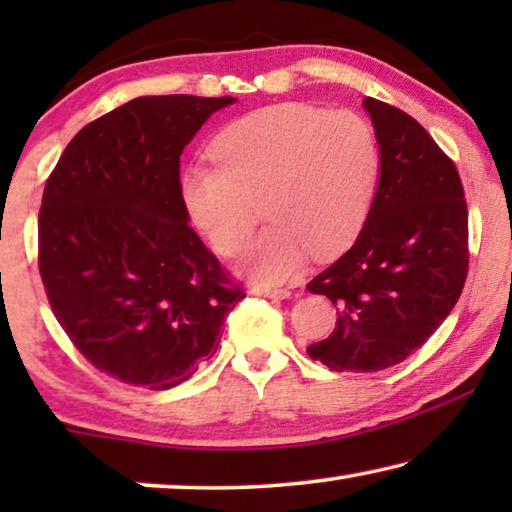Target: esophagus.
<instances>
[{
	"label": "esophagus",
	"mask_w": 512,
	"mask_h": 512,
	"mask_svg": "<svg viewBox=\"0 0 512 512\" xmlns=\"http://www.w3.org/2000/svg\"><path fill=\"white\" fill-rule=\"evenodd\" d=\"M251 293H254V296H261V298H272V300L291 298L289 289H261V286H256V289H251Z\"/></svg>",
	"instance_id": "1"
}]
</instances>
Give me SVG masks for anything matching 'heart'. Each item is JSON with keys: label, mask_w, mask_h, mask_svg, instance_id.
I'll return each instance as SVG.
<instances>
[{"label": "heart", "mask_w": 512, "mask_h": 512, "mask_svg": "<svg viewBox=\"0 0 512 512\" xmlns=\"http://www.w3.org/2000/svg\"><path fill=\"white\" fill-rule=\"evenodd\" d=\"M209 158L214 167H188L179 179L188 219L219 254L240 256L261 205L270 228L244 261L261 284L298 275L310 251L328 258L345 249L380 179V146L366 118L296 102L226 125Z\"/></svg>", "instance_id": "obj_1"}]
</instances>
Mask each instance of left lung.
Returning <instances> with one entry per match:
<instances>
[{
  "label": "left lung",
  "mask_w": 512,
  "mask_h": 512,
  "mask_svg": "<svg viewBox=\"0 0 512 512\" xmlns=\"http://www.w3.org/2000/svg\"><path fill=\"white\" fill-rule=\"evenodd\" d=\"M380 181L347 254L307 284L338 321L307 354L331 370L375 373L426 342L457 305L468 272V212L457 167L405 111L366 97Z\"/></svg>",
  "instance_id": "8db88e82"
}]
</instances>
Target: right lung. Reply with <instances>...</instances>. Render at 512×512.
Instances as JSON below:
<instances>
[{
	"instance_id": "add662e5",
	"label": "right lung",
	"mask_w": 512,
	"mask_h": 512,
	"mask_svg": "<svg viewBox=\"0 0 512 512\" xmlns=\"http://www.w3.org/2000/svg\"><path fill=\"white\" fill-rule=\"evenodd\" d=\"M235 97L153 95L88 123L46 181L39 272L76 349L116 380L156 391L212 359L244 298L179 195V158Z\"/></svg>"
}]
</instances>
